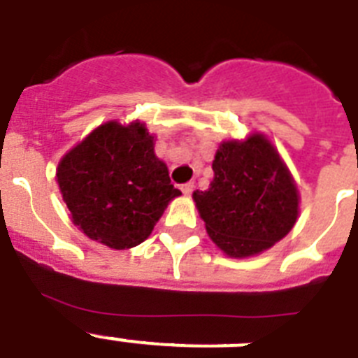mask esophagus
<instances>
[{
  "instance_id": "esophagus-1",
  "label": "esophagus",
  "mask_w": 358,
  "mask_h": 358,
  "mask_svg": "<svg viewBox=\"0 0 358 358\" xmlns=\"http://www.w3.org/2000/svg\"><path fill=\"white\" fill-rule=\"evenodd\" d=\"M192 191H194V183H191V182L183 183V185H182V192H183V194H185V196H189V194H191Z\"/></svg>"
}]
</instances>
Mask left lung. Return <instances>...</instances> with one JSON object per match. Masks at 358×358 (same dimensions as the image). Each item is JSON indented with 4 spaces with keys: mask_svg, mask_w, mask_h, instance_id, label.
Wrapping results in <instances>:
<instances>
[{
    "mask_svg": "<svg viewBox=\"0 0 358 358\" xmlns=\"http://www.w3.org/2000/svg\"><path fill=\"white\" fill-rule=\"evenodd\" d=\"M207 191L192 198L207 234L227 256L248 257L278 243L295 225L299 192L290 171L259 133L223 142Z\"/></svg>",
    "mask_w": 358,
    "mask_h": 358,
    "instance_id": "1",
    "label": "left lung"
}]
</instances>
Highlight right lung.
Wrapping results in <instances>:
<instances>
[{
	"label": "right lung",
	"mask_w": 358,
	"mask_h": 358,
	"mask_svg": "<svg viewBox=\"0 0 358 358\" xmlns=\"http://www.w3.org/2000/svg\"><path fill=\"white\" fill-rule=\"evenodd\" d=\"M144 124L117 120L93 129L59 162L57 183L71 222L110 248L141 245L182 192L155 155Z\"/></svg>",
	"instance_id": "1"
}]
</instances>
